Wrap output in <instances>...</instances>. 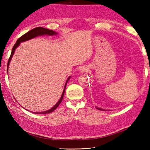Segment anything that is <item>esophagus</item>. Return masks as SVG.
<instances>
[{"label":"esophagus","instance_id":"34e87169","mask_svg":"<svg viewBox=\"0 0 150 150\" xmlns=\"http://www.w3.org/2000/svg\"><path fill=\"white\" fill-rule=\"evenodd\" d=\"M81 71L82 72H86L88 71V68L87 67H82V68H81Z\"/></svg>","mask_w":150,"mask_h":150}]
</instances>
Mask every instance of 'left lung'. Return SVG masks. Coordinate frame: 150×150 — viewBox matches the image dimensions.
Listing matches in <instances>:
<instances>
[{
  "instance_id": "1",
  "label": "left lung",
  "mask_w": 150,
  "mask_h": 150,
  "mask_svg": "<svg viewBox=\"0 0 150 150\" xmlns=\"http://www.w3.org/2000/svg\"><path fill=\"white\" fill-rule=\"evenodd\" d=\"M97 109H98V110H103V109H101V108H97Z\"/></svg>"
}]
</instances>
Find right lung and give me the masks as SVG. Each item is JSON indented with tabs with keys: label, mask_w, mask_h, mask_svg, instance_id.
<instances>
[{
	"label": "right lung",
	"mask_w": 150,
	"mask_h": 150,
	"mask_svg": "<svg viewBox=\"0 0 150 150\" xmlns=\"http://www.w3.org/2000/svg\"><path fill=\"white\" fill-rule=\"evenodd\" d=\"M57 32H55V31H53V30H48V29H46V28H44L42 27H37L35 28H33V30H31L30 31H28L26 33L24 34L23 35L21 36L19 39L17 40V42L15 44V45L13 47V49L11 51V53L10 55V57H9V58L8 59V66H7V70L8 71V67L9 65V62H10V60L11 59V57H13V55L14 54L15 52V49L17 48V47L19 46V44L21 42H24V41H26L30 40L31 39H33V38L37 36H39V35H56ZM71 77H69L68 80H67L66 84H65V86H64V91L62 92V94L61 95V97H60V100L57 102V103L54 106L53 108H51L50 110L46 111H42V112H37V113H37V114H46V113H52L53 112V111H55L57 108L59 106V105L61 103L62 100V98L64 97V92H65V89L66 87V84L68 83V81H69V79H70ZM33 113V112H32Z\"/></svg>",
	"instance_id": "add662e5"
}]
</instances>
